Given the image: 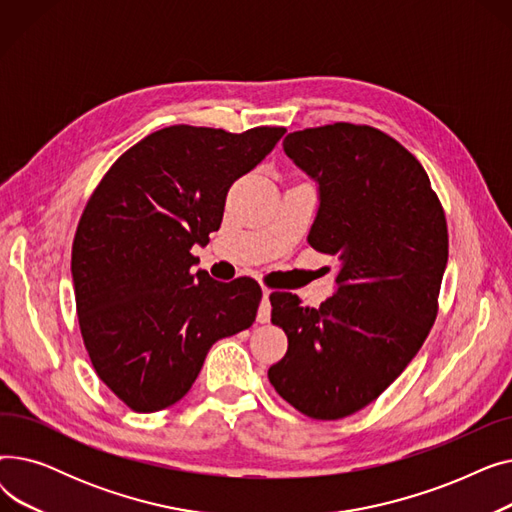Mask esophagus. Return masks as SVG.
<instances>
[{
	"instance_id": "34e87169",
	"label": "esophagus",
	"mask_w": 512,
	"mask_h": 512,
	"mask_svg": "<svg viewBox=\"0 0 512 512\" xmlns=\"http://www.w3.org/2000/svg\"><path fill=\"white\" fill-rule=\"evenodd\" d=\"M270 294L272 290L263 286V299H261V305H259V311H257V321L259 324H267L272 317V305H270Z\"/></svg>"
}]
</instances>
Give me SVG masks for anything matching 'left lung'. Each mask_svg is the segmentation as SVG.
I'll return each instance as SVG.
<instances>
[{"instance_id":"1","label":"left lung","mask_w":512,"mask_h":512,"mask_svg":"<svg viewBox=\"0 0 512 512\" xmlns=\"http://www.w3.org/2000/svg\"><path fill=\"white\" fill-rule=\"evenodd\" d=\"M284 151L319 182L309 245L338 259V288L317 309L272 292L288 351L267 371L311 419L334 421L378 398L419 353L438 315L446 215L417 157L390 134L334 122L290 132Z\"/></svg>"}]
</instances>
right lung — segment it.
<instances>
[{
	"label": "right lung",
	"instance_id": "1",
	"mask_svg": "<svg viewBox=\"0 0 512 512\" xmlns=\"http://www.w3.org/2000/svg\"><path fill=\"white\" fill-rule=\"evenodd\" d=\"M286 132L176 124L124 151L89 197L72 242L78 326L99 380L137 413L178 402L215 340L253 326L261 288L193 274V245L222 224L234 180Z\"/></svg>",
	"mask_w": 512,
	"mask_h": 512
}]
</instances>
